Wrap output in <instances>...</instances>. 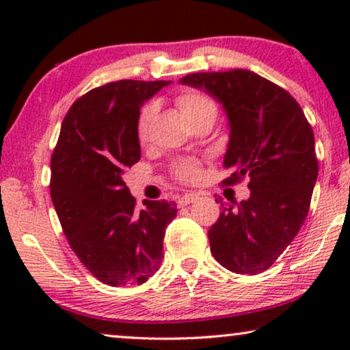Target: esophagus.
<instances>
[{
    "instance_id": "obj_1",
    "label": "esophagus",
    "mask_w": 350,
    "mask_h": 350,
    "mask_svg": "<svg viewBox=\"0 0 350 350\" xmlns=\"http://www.w3.org/2000/svg\"><path fill=\"white\" fill-rule=\"evenodd\" d=\"M194 200H198V194H183L181 198H178V200H176V204H178L180 207H185V205L193 204Z\"/></svg>"
}]
</instances>
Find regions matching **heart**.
Instances as JSON below:
<instances>
[{
  "instance_id": "obj_1",
  "label": "heart",
  "mask_w": 350,
  "mask_h": 350,
  "mask_svg": "<svg viewBox=\"0 0 350 350\" xmlns=\"http://www.w3.org/2000/svg\"><path fill=\"white\" fill-rule=\"evenodd\" d=\"M176 107L189 124L204 116L217 118V105L208 95L200 92H185L176 97ZM154 114V105L148 103L140 109L137 118L135 133L140 142H145L150 131V124ZM174 174L181 181H193L199 176V164L193 159H185L174 167Z\"/></svg>"
}]
</instances>
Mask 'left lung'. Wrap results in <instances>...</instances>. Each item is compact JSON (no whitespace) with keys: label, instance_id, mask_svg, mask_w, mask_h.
I'll use <instances>...</instances> for the list:
<instances>
[{"label":"left lung","instance_id":"left-lung-1","mask_svg":"<svg viewBox=\"0 0 350 350\" xmlns=\"http://www.w3.org/2000/svg\"><path fill=\"white\" fill-rule=\"evenodd\" d=\"M181 84L204 89L226 109L229 145L223 185L250 178V198L223 205L208 229L210 250L236 274L274 265L303 226L319 175L314 132L299 103L250 70L191 73Z\"/></svg>","mask_w":350,"mask_h":350}]
</instances>
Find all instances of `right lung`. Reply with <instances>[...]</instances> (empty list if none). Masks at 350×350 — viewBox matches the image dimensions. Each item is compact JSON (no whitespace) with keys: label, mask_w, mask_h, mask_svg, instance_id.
Listing matches in <instances>:
<instances>
[{"label":"right lung","mask_w":350,"mask_h":350,"mask_svg":"<svg viewBox=\"0 0 350 350\" xmlns=\"http://www.w3.org/2000/svg\"><path fill=\"white\" fill-rule=\"evenodd\" d=\"M170 81L122 79L95 88L71 105L51 157V198L71 250L103 284L140 285L162 262L175 202L135 198L124 183L140 161V107Z\"/></svg>","instance_id":"1"}]
</instances>
